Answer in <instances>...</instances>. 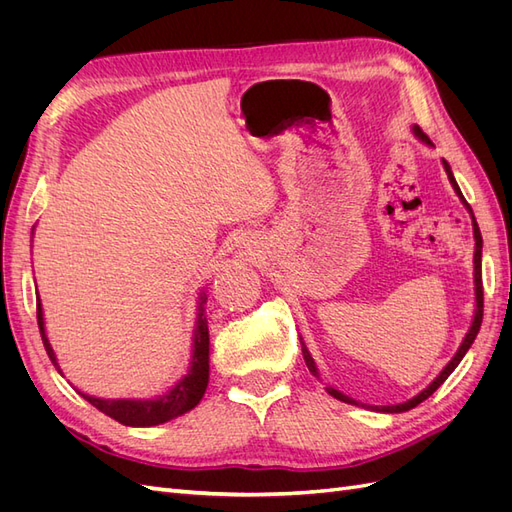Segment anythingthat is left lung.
I'll use <instances>...</instances> for the list:
<instances>
[{
	"label": "left lung",
	"mask_w": 512,
	"mask_h": 512,
	"mask_svg": "<svg viewBox=\"0 0 512 512\" xmlns=\"http://www.w3.org/2000/svg\"><path fill=\"white\" fill-rule=\"evenodd\" d=\"M414 134L421 138V141H425L427 145H431V141H429V136L418 128V126H414ZM444 168H446V175H448V179H451V183H453V188H455V192L459 194V198L463 200V205H466L468 209H470V205H468V200L463 198V194H461V190H459V185H457V181H455V177H453V173H451V166H448L446 162H444ZM472 211V209H470ZM474 218V215H472ZM474 239H476V252H474V286H476V312H474V322H472V327H470V331H468V335H466V339H463V344L459 346V350H457V354L453 356V361L448 363L442 371H440V376L433 380L427 389L423 391V393H418L416 397H412L410 401H406V404H399V406H382V408H378V410H382V412H406V410H412V408H416L418 404H421V401H425L429 395H433L438 391V386L453 374L455 371V367L461 363V359L463 356H466V352L470 350V346H472V342L476 339V335H478V331H480V322H483V267H480V256H483V237H480V230H478V224H476V220H474ZM301 350H303V359H305V365H307V369L312 371L314 376H318V369H316V363H314V359L312 356H309V352H307V348H305V344L301 342ZM329 391V395H333L335 399H339V401H344V404H356L354 399H350L348 395H344V393H339V391H335V389H327Z\"/></svg>",
	"instance_id": "1"
}]
</instances>
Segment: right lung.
<instances>
[{"instance_id": "obj_1", "label": "right lung", "mask_w": 512, "mask_h": 512, "mask_svg": "<svg viewBox=\"0 0 512 512\" xmlns=\"http://www.w3.org/2000/svg\"><path fill=\"white\" fill-rule=\"evenodd\" d=\"M200 299H203V303H205V297H200ZM198 316L200 318H198V327H196V335H194V356H192L190 374L185 376L181 382H177L175 389H170L166 395H162L158 399H147V401H141V399H98V397L85 395L81 391H79V395H83L91 406L98 408L106 416H111L121 425H128V427L160 425V423L170 421V418L192 410L198 401L203 399L205 389L209 384V329H207V320L203 316V309H200ZM36 318H38V329L42 335V344L46 348V354H49V359L59 369L53 348L44 333V318H42L40 299H36Z\"/></svg>"}]
</instances>
